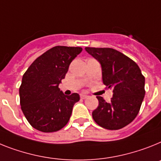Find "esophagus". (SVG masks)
<instances>
[{"label":"esophagus","mask_w":161,"mask_h":161,"mask_svg":"<svg viewBox=\"0 0 161 161\" xmlns=\"http://www.w3.org/2000/svg\"><path fill=\"white\" fill-rule=\"evenodd\" d=\"M81 99H86L87 97H88V96L86 95V94H80Z\"/></svg>","instance_id":"34e87169"}]
</instances>
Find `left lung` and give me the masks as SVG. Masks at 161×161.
I'll list each match as a JSON object with an SVG mask.
<instances>
[{
  "instance_id": "1",
  "label": "left lung",
  "mask_w": 161,
  "mask_h": 161,
  "mask_svg": "<svg viewBox=\"0 0 161 161\" xmlns=\"http://www.w3.org/2000/svg\"><path fill=\"white\" fill-rule=\"evenodd\" d=\"M85 50L101 64L103 83L113 91L110 102L97 97L99 105L93 110V119L104 129H122L138 114L145 96V78L138 65L119 51L95 47Z\"/></svg>"
}]
</instances>
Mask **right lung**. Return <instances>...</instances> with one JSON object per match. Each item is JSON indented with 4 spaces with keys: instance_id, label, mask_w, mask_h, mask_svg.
Instances as JSON below:
<instances>
[{
    "instance_id": "add662e5",
    "label": "right lung",
    "mask_w": 161,
    "mask_h": 161,
    "mask_svg": "<svg viewBox=\"0 0 161 161\" xmlns=\"http://www.w3.org/2000/svg\"><path fill=\"white\" fill-rule=\"evenodd\" d=\"M83 48L57 46L37 57L24 73L19 87L20 106L28 123L43 133L65 126L78 93L66 96L59 88L69 66Z\"/></svg>"
}]
</instances>
